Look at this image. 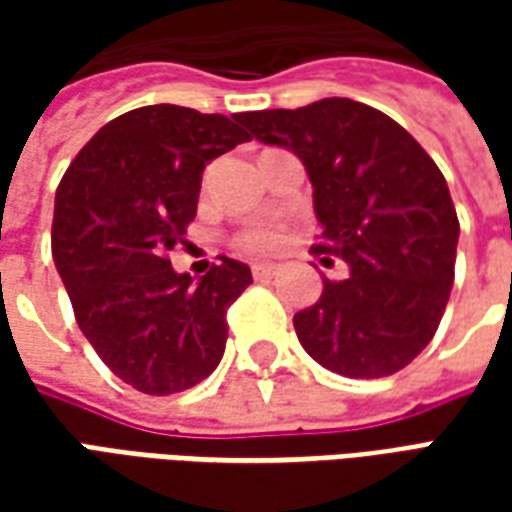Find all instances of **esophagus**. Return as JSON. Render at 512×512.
Here are the masks:
<instances>
[{
  "label": "esophagus",
  "mask_w": 512,
  "mask_h": 512,
  "mask_svg": "<svg viewBox=\"0 0 512 512\" xmlns=\"http://www.w3.org/2000/svg\"><path fill=\"white\" fill-rule=\"evenodd\" d=\"M279 271V266H274V263H255L252 266V277L255 279H271L274 274Z\"/></svg>",
  "instance_id": "34e87169"
}]
</instances>
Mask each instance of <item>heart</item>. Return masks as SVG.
<instances>
[{
	"label": "heart",
	"instance_id": "b5f03b06",
	"mask_svg": "<svg viewBox=\"0 0 512 512\" xmlns=\"http://www.w3.org/2000/svg\"><path fill=\"white\" fill-rule=\"evenodd\" d=\"M282 244V230L277 224H252L244 233L235 238V246L249 255H263V252H274Z\"/></svg>",
	"mask_w": 512,
	"mask_h": 512
}]
</instances>
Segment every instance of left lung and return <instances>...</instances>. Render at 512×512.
Listing matches in <instances>:
<instances>
[{
	"label": "left lung",
	"mask_w": 512,
	"mask_h": 512,
	"mask_svg": "<svg viewBox=\"0 0 512 512\" xmlns=\"http://www.w3.org/2000/svg\"><path fill=\"white\" fill-rule=\"evenodd\" d=\"M241 123L301 158L321 222L312 255L351 268L296 312L304 351L348 378L403 370L433 340L455 279L461 227L436 161L392 117L351 98L241 112Z\"/></svg>",
	"instance_id": "8db88e82"
}]
</instances>
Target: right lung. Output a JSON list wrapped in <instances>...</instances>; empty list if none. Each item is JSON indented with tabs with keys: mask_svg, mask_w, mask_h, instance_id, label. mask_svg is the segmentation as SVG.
Instances as JSON below:
<instances>
[{
	"mask_svg": "<svg viewBox=\"0 0 512 512\" xmlns=\"http://www.w3.org/2000/svg\"><path fill=\"white\" fill-rule=\"evenodd\" d=\"M246 139L241 115L142 106L106 123L57 186L51 255L76 323L145 395L191 389L222 362L227 307L252 271L222 257L194 282L167 252L197 216L205 164Z\"/></svg>",
	"mask_w": 512,
	"mask_h": 512,
	"instance_id": "1",
	"label": "right lung"
}]
</instances>
